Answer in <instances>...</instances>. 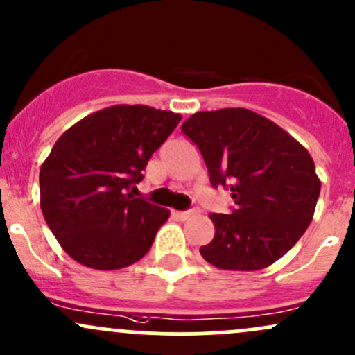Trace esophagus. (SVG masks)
<instances>
[{
	"instance_id": "34e87169",
	"label": "esophagus",
	"mask_w": 355,
	"mask_h": 355,
	"mask_svg": "<svg viewBox=\"0 0 355 355\" xmlns=\"http://www.w3.org/2000/svg\"><path fill=\"white\" fill-rule=\"evenodd\" d=\"M196 213H198V211H196V209H189V211H175L173 214L180 221H185V220H189V218H191V216H194Z\"/></svg>"
}]
</instances>
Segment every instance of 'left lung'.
Instances as JSON below:
<instances>
[{
  "label": "left lung",
  "instance_id": "1",
  "mask_svg": "<svg viewBox=\"0 0 355 355\" xmlns=\"http://www.w3.org/2000/svg\"><path fill=\"white\" fill-rule=\"evenodd\" d=\"M213 187H230L232 214L211 213L214 237L200 256L220 270L257 271L288 252L314 216L321 182L307 149L245 108L199 111L182 123Z\"/></svg>",
  "mask_w": 355,
  "mask_h": 355
}]
</instances>
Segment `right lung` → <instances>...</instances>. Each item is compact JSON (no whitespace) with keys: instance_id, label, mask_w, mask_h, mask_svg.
Wrapping results in <instances>:
<instances>
[{"instance_id":"add662e5","label":"right lung","mask_w":355,"mask_h":355,"mask_svg":"<svg viewBox=\"0 0 355 355\" xmlns=\"http://www.w3.org/2000/svg\"><path fill=\"white\" fill-rule=\"evenodd\" d=\"M180 120L173 111L116 105L82 118L56 141L39 171L41 209L71 259L120 270L148 254L170 211L132 192Z\"/></svg>"}]
</instances>
